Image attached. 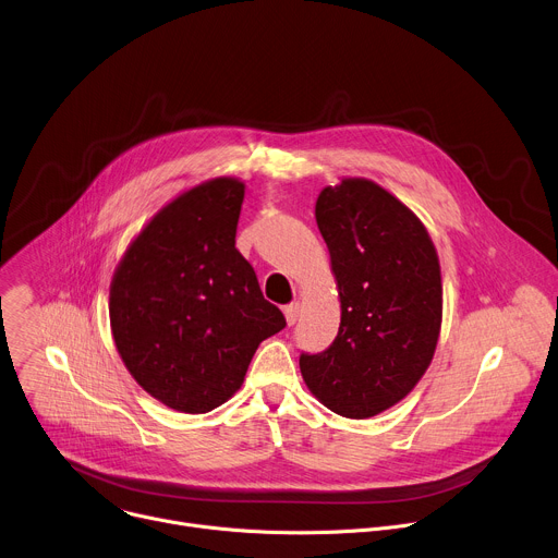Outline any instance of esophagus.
I'll list each match as a JSON object with an SVG mask.
<instances>
[{
	"mask_svg": "<svg viewBox=\"0 0 558 558\" xmlns=\"http://www.w3.org/2000/svg\"><path fill=\"white\" fill-rule=\"evenodd\" d=\"M284 317H287V325L293 327V325L298 323V317H300V304H298V302L287 304V306H284Z\"/></svg>",
	"mask_w": 558,
	"mask_h": 558,
	"instance_id": "1",
	"label": "esophagus"
}]
</instances>
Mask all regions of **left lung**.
<instances>
[{
    "instance_id": "obj_1",
    "label": "left lung",
    "mask_w": 558,
    "mask_h": 558,
    "mask_svg": "<svg viewBox=\"0 0 558 558\" xmlns=\"http://www.w3.org/2000/svg\"><path fill=\"white\" fill-rule=\"evenodd\" d=\"M315 220L331 254L342 320L323 353H302L308 390L342 417H373L413 390L441 327L437 252L420 218L364 179L325 187Z\"/></svg>"
}]
</instances>
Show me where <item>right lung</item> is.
Masks as SVG:
<instances>
[{
    "instance_id": "add662e5",
    "label": "right lung",
    "mask_w": 558,
    "mask_h": 558,
    "mask_svg": "<svg viewBox=\"0 0 558 558\" xmlns=\"http://www.w3.org/2000/svg\"><path fill=\"white\" fill-rule=\"evenodd\" d=\"M245 185L203 183L158 211L110 287L114 344L166 407L207 413L241 388L258 344L287 327L235 250Z\"/></svg>"
}]
</instances>
